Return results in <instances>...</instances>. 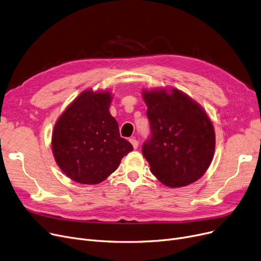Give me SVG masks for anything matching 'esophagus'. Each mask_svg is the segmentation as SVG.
Segmentation results:
<instances>
[{
	"mask_svg": "<svg viewBox=\"0 0 261 261\" xmlns=\"http://www.w3.org/2000/svg\"><path fill=\"white\" fill-rule=\"evenodd\" d=\"M130 143L132 144V146H133V148H134V149H137L138 147H139V142H138L137 140H135L134 138L130 139Z\"/></svg>",
	"mask_w": 261,
	"mask_h": 261,
	"instance_id": "obj_1",
	"label": "esophagus"
}]
</instances>
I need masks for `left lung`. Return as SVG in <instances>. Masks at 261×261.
Wrapping results in <instances>:
<instances>
[{"label": "left lung", "instance_id": "8db88e82", "mask_svg": "<svg viewBox=\"0 0 261 261\" xmlns=\"http://www.w3.org/2000/svg\"><path fill=\"white\" fill-rule=\"evenodd\" d=\"M150 139L142 152L150 171L167 187L195 182L211 164L215 134L207 113L177 88L144 90Z\"/></svg>", "mask_w": 261, "mask_h": 261}]
</instances>
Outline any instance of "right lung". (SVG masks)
I'll list each match as a JSON object with an SVG mask.
<instances>
[{
  "instance_id": "right-lung-1",
  "label": "right lung",
  "mask_w": 261,
  "mask_h": 261,
  "mask_svg": "<svg viewBox=\"0 0 261 261\" xmlns=\"http://www.w3.org/2000/svg\"><path fill=\"white\" fill-rule=\"evenodd\" d=\"M109 92L85 90L56 121L52 151L62 171L75 182L97 185L116 171L133 150L120 138L116 119L109 111Z\"/></svg>"
}]
</instances>
